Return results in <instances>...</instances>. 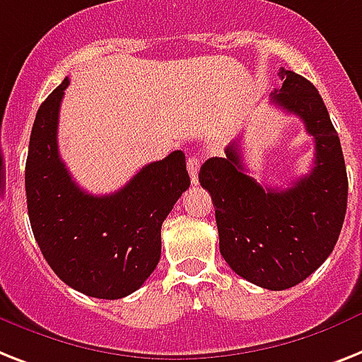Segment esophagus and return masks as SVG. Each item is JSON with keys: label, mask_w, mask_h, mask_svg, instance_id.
I'll use <instances>...</instances> for the list:
<instances>
[{"label": "esophagus", "mask_w": 362, "mask_h": 362, "mask_svg": "<svg viewBox=\"0 0 362 362\" xmlns=\"http://www.w3.org/2000/svg\"><path fill=\"white\" fill-rule=\"evenodd\" d=\"M199 167H201L199 158H197V156H189V158H187V173H189L193 184H199Z\"/></svg>", "instance_id": "1"}]
</instances>
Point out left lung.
<instances>
[{
  "instance_id": "obj_1",
  "label": "left lung",
  "mask_w": 362,
  "mask_h": 362,
  "mask_svg": "<svg viewBox=\"0 0 362 362\" xmlns=\"http://www.w3.org/2000/svg\"><path fill=\"white\" fill-rule=\"evenodd\" d=\"M272 104L303 120L314 137V167L286 189L258 184L243 165L240 141L210 158L199 182L211 195L219 251L232 272L267 290H286L333 252L348 206V175L339 134L308 79L281 69Z\"/></svg>"
}]
</instances>
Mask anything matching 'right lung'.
<instances>
[{"mask_svg":"<svg viewBox=\"0 0 362 362\" xmlns=\"http://www.w3.org/2000/svg\"><path fill=\"white\" fill-rule=\"evenodd\" d=\"M69 83L64 78L35 117L25 161L29 221L63 283L90 298H126L160 262L161 225L191 184L186 156L175 151L148 163L110 195L83 191L57 148L59 107Z\"/></svg>","mask_w":362,"mask_h":362,"instance_id":"add662e5","label":"right lung"}]
</instances>
